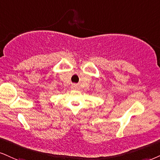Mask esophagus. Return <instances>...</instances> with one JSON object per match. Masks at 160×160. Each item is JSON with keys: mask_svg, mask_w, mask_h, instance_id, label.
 <instances>
[{"mask_svg": "<svg viewBox=\"0 0 160 160\" xmlns=\"http://www.w3.org/2000/svg\"><path fill=\"white\" fill-rule=\"evenodd\" d=\"M76 88H77V86L75 85V84H73V85H72V88H76Z\"/></svg>", "mask_w": 160, "mask_h": 160, "instance_id": "obj_1", "label": "esophagus"}]
</instances>
